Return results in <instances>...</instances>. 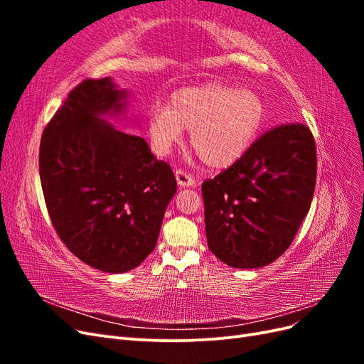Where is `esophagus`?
Listing matches in <instances>:
<instances>
[{"label":"esophagus","instance_id":"34e87169","mask_svg":"<svg viewBox=\"0 0 364 364\" xmlns=\"http://www.w3.org/2000/svg\"><path fill=\"white\" fill-rule=\"evenodd\" d=\"M176 176V181H178V185L182 186V188H185V186H194L196 185V181L193 179V176L188 174L183 170H176L174 173Z\"/></svg>","mask_w":364,"mask_h":364}]
</instances>
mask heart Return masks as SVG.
Instances as JSON below:
<instances>
[{
	"instance_id": "obj_1",
	"label": "heart",
	"mask_w": 364,
	"mask_h": 364,
	"mask_svg": "<svg viewBox=\"0 0 364 364\" xmlns=\"http://www.w3.org/2000/svg\"><path fill=\"white\" fill-rule=\"evenodd\" d=\"M266 118L261 95L249 87L205 83L176 91L168 107H155L149 115V134L159 155L190 132V144L209 168L235 164L258 136Z\"/></svg>"
}]
</instances>
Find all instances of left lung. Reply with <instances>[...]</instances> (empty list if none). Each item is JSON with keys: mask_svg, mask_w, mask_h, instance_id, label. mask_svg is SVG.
<instances>
[{"mask_svg": "<svg viewBox=\"0 0 364 364\" xmlns=\"http://www.w3.org/2000/svg\"><path fill=\"white\" fill-rule=\"evenodd\" d=\"M316 144L301 123L274 127L202 183L208 247L234 269H258L289 249L310 211Z\"/></svg>", "mask_w": 364, "mask_h": 364, "instance_id": "left-lung-1", "label": "left lung"}]
</instances>
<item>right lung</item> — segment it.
<instances>
[{"mask_svg": "<svg viewBox=\"0 0 364 364\" xmlns=\"http://www.w3.org/2000/svg\"><path fill=\"white\" fill-rule=\"evenodd\" d=\"M111 77L83 80L43 130L39 174L51 223L74 255L97 270L124 273L156 246L178 190L170 165L144 138L107 117L127 111Z\"/></svg>", "mask_w": 364, "mask_h": 364, "instance_id": "obj_1", "label": "right lung"}]
</instances>
